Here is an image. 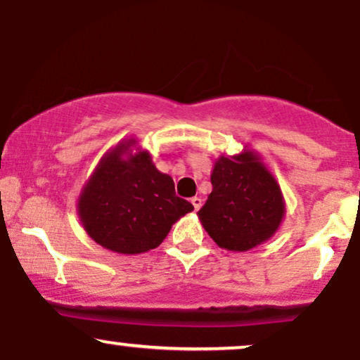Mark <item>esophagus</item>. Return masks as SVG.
<instances>
[{
    "label": "esophagus",
    "instance_id": "obj_1",
    "mask_svg": "<svg viewBox=\"0 0 360 360\" xmlns=\"http://www.w3.org/2000/svg\"><path fill=\"white\" fill-rule=\"evenodd\" d=\"M191 203H193V206H194V210H200L201 208V205H203V201H201V198H198V196H194V198H191Z\"/></svg>",
    "mask_w": 360,
    "mask_h": 360
}]
</instances>
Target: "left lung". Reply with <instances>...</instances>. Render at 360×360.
<instances>
[{"instance_id": "left-lung-1", "label": "left lung", "mask_w": 360, "mask_h": 360, "mask_svg": "<svg viewBox=\"0 0 360 360\" xmlns=\"http://www.w3.org/2000/svg\"><path fill=\"white\" fill-rule=\"evenodd\" d=\"M212 193L198 212L218 247L245 252L269 240L284 217V198L269 169L245 150L214 162Z\"/></svg>"}]
</instances>
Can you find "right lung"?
Here are the masks:
<instances>
[{"label":"right lung","instance_id":"obj_1","mask_svg":"<svg viewBox=\"0 0 360 360\" xmlns=\"http://www.w3.org/2000/svg\"><path fill=\"white\" fill-rule=\"evenodd\" d=\"M135 140L111 148L79 194L77 214L86 233L118 254L155 249L194 206L176 196L171 176L157 171L147 150L131 154Z\"/></svg>","mask_w":360,"mask_h":360}]
</instances>
